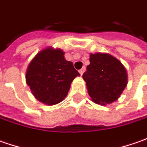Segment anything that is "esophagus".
Wrapping results in <instances>:
<instances>
[{
    "label": "esophagus",
    "instance_id": "obj_1",
    "mask_svg": "<svg viewBox=\"0 0 147 147\" xmlns=\"http://www.w3.org/2000/svg\"><path fill=\"white\" fill-rule=\"evenodd\" d=\"M84 71H85V67H83L82 68L80 69V70H79V72H80V75L82 76L84 72Z\"/></svg>",
    "mask_w": 147,
    "mask_h": 147
}]
</instances>
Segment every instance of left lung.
Listing matches in <instances>:
<instances>
[{
  "label": "left lung",
  "instance_id": "obj_1",
  "mask_svg": "<svg viewBox=\"0 0 147 147\" xmlns=\"http://www.w3.org/2000/svg\"><path fill=\"white\" fill-rule=\"evenodd\" d=\"M89 62L83 79L92 100L101 105L116 101L128 84L124 65L108 53H91Z\"/></svg>",
  "mask_w": 147,
  "mask_h": 147
}]
</instances>
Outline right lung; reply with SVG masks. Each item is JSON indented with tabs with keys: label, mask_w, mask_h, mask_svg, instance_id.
I'll return each instance as SVG.
<instances>
[{
	"label": "right lung",
	"mask_w": 147,
	"mask_h": 147,
	"mask_svg": "<svg viewBox=\"0 0 147 147\" xmlns=\"http://www.w3.org/2000/svg\"><path fill=\"white\" fill-rule=\"evenodd\" d=\"M79 72L64 58L60 49L49 47L39 52L28 65L26 82L35 98L47 105L61 102Z\"/></svg>",
	"instance_id": "right-lung-1"
}]
</instances>
